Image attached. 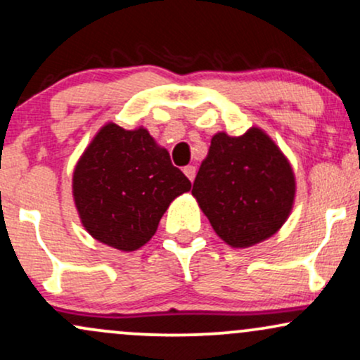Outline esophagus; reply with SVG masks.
<instances>
[{
  "label": "esophagus",
  "mask_w": 360,
  "mask_h": 360,
  "mask_svg": "<svg viewBox=\"0 0 360 360\" xmlns=\"http://www.w3.org/2000/svg\"><path fill=\"white\" fill-rule=\"evenodd\" d=\"M183 171H184V174H186V177H188L189 181H193L194 176H196V167H194V166H186Z\"/></svg>",
  "instance_id": "esophagus-1"
}]
</instances>
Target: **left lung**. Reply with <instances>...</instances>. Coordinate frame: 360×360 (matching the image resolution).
Wrapping results in <instances>:
<instances>
[{
	"instance_id": "1",
	"label": "left lung",
	"mask_w": 360,
	"mask_h": 360,
	"mask_svg": "<svg viewBox=\"0 0 360 360\" xmlns=\"http://www.w3.org/2000/svg\"><path fill=\"white\" fill-rule=\"evenodd\" d=\"M288 159L259 128L217 134L193 184L213 230L232 247H250L283 226L295 201Z\"/></svg>"
}]
</instances>
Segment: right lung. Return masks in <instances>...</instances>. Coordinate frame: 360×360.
Wrapping results in <instances>:
<instances>
[{
	"instance_id": "add662e5",
	"label": "right lung",
	"mask_w": 360,
	"mask_h": 360,
	"mask_svg": "<svg viewBox=\"0 0 360 360\" xmlns=\"http://www.w3.org/2000/svg\"><path fill=\"white\" fill-rule=\"evenodd\" d=\"M189 189L188 177L146 128L125 130L115 123L98 131L72 177L84 229L123 252L150 240L171 201Z\"/></svg>"
}]
</instances>
